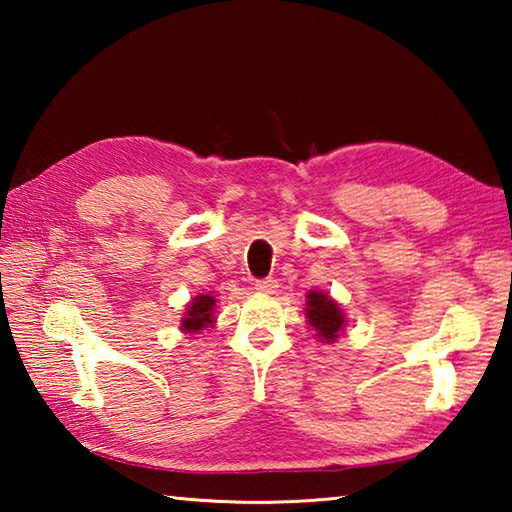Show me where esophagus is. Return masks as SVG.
Here are the masks:
<instances>
[{"instance_id":"1","label":"esophagus","mask_w":512,"mask_h":512,"mask_svg":"<svg viewBox=\"0 0 512 512\" xmlns=\"http://www.w3.org/2000/svg\"><path fill=\"white\" fill-rule=\"evenodd\" d=\"M275 289H277V280H273V277L255 280V291H259V293H273Z\"/></svg>"}]
</instances>
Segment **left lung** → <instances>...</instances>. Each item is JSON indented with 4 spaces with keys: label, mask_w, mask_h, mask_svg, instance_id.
Masks as SVG:
<instances>
[{
    "label": "left lung",
    "mask_w": 512,
    "mask_h": 512,
    "mask_svg": "<svg viewBox=\"0 0 512 512\" xmlns=\"http://www.w3.org/2000/svg\"><path fill=\"white\" fill-rule=\"evenodd\" d=\"M305 318L320 343H334L339 339V334H343L345 325H348V318H345L339 302L325 291L307 293Z\"/></svg>",
    "instance_id": "8db88e82"
}]
</instances>
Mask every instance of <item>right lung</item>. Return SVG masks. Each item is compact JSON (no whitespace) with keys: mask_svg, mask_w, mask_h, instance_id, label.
Listing matches in <instances>:
<instances>
[{"mask_svg":"<svg viewBox=\"0 0 512 512\" xmlns=\"http://www.w3.org/2000/svg\"><path fill=\"white\" fill-rule=\"evenodd\" d=\"M214 309L216 300L210 293H198L196 298L189 300L185 314L180 318V329H183V334H201L203 329L214 327Z\"/></svg>","mask_w":512,"mask_h":512,"instance_id":"1","label":"right lung"}]
</instances>
